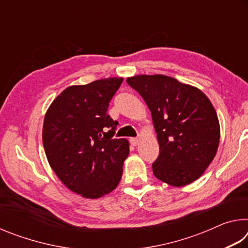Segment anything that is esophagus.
<instances>
[{"label":"esophagus","instance_id":"1","mask_svg":"<svg viewBox=\"0 0 248 248\" xmlns=\"http://www.w3.org/2000/svg\"><path fill=\"white\" fill-rule=\"evenodd\" d=\"M139 142H140V139H138V138H131V139H130V143H131V145L133 146H137L139 144Z\"/></svg>","mask_w":248,"mask_h":248}]
</instances>
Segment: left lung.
Returning <instances> with one entry per match:
<instances>
[{"instance_id": "obj_1", "label": "left lung", "mask_w": 248, "mask_h": 248, "mask_svg": "<svg viewBox=\"0 0 248 248\" xmlns=\"http://www.w3.org/2000/svg\"><path fill=\"white\" fill-rule=\"evenodd\" d=\"M127 83L148 105L159 155L155 177L174 187L201 177L215 158L220 124L212 103L198 87L162 74L136 75Z\"/></svg>"}]
</instances>
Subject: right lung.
Instances as JSON below:
<instances>
[{
    "instance_id": "1",
    "label": "right lung",
    "mask_w": 248,
    "mask_h": 248,
    "mask_svg": "<svg viewBox=\"0 0 248 248\" xmlns=\"http://www.w3.org/2000/svg\"><path fill=\"white\" fill-rule=\"evenodd\" d=\"M123 81L108 78L66 87L46 112L43 142L49 165L83 198L108 195L121 179L129 141L112 138L118 123L107 109Z\"/></svg>"
}]
</instances>
